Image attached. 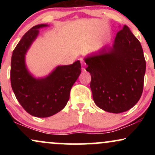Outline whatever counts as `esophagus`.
I'll list each match as a JSON object with an SVG mask.
<instances>
[{
    "instance_id": "1",
    "label": "esophagus",
    "mask_w": 155,
    "mask_h": 155,
    "mask_svg": "<svg viewBox=\"0 0 155 155\" xmlns=\"http://www.w3.org/2000/svg\"><path fill=\"white\" fill-rule=\"evenodd\" d=\"M81 65H82V67H83V70H84V67L86 66V63H84V62L83 61V60L81 59Z\"/></svg>"
}]
</instances>
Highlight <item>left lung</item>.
Returning a JSON list of instances; mask_svg holds the SVG:
<instances>
[{"instance_id":"1","label":"left lung","mask_w":155,"mask_h":155,"mask_svg":"<svg viewBox=\"0 0 155 155\" xmlns=\"http://www.w3.org/2000/svg\"><path fill=\"white\" fill-rule=\"evenodd\" d=\"M95 104L118 114L130 109L143 92L146 61L139 41L127 25L117 33L111 47L104 46L87 55Z\"/></svg>"}]
</instances>
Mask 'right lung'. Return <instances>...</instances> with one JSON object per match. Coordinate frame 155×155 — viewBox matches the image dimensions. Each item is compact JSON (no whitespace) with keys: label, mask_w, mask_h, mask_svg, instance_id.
Returning a JSON list of instances; mask_svg holds the SVG:
<instances>
[{"label":"right lung","mask_w":155,"mask_h":155,"mask_svg":"<svg viewBox=\"0 0 155 155\" xmlns=\"http://www.w3.org/2000/svg\"><path fill=\"white\" fill-rule=\"evenodd\" d=\"M47 24L30 29L13 51L11 61V84L17 101L28 114L48 117L63 110L70 97L72 86L81 74L79 60L71 65H58L48 76L35 77L28 69L25 55L37 38L39 29Z\"/></svg>","instance_id":"right-lung-1"}]
</instances>
